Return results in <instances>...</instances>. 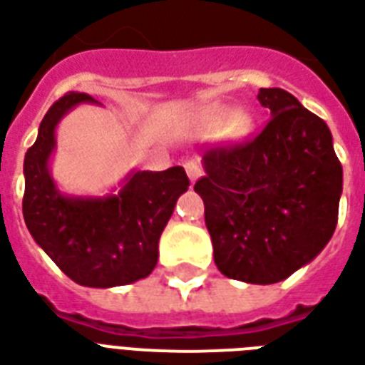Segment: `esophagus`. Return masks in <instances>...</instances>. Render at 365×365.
Masks as SVG:
<instances>
[{
    "label": "esophagus",
    "mask_w": 365,
    "mask_h": 365,
    "mask_svg": "<svg viewBox=\"0 0 365 365\" xmlns=\"http://www.w3.org/2000/svg\"><path fill=\"white\" fill-rule=\"evenodd\" d=\"M185 172H187V175H190L191 182H197V180L203 175V166H201L197 160H190V162H185Z\"/></svg>",
    "instance_id": "1"
}]
</instances>
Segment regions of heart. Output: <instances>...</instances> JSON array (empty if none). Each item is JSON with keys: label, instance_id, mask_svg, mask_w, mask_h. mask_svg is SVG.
<instances>
[{"label": "heart", "instance_id": "1", "mask_svg": "<svg viewBox=\"0 0 365 365\" xmlns=\"http://www.w3.org/2000/svg\"><path fill=\"white\" fill-rule=\"evenodd\" d=\"M220 115H222L224 120H236L237 112L236 110H220Z\"/></svg>", "mask_w": 365, "mask_h": 365}]
</instances>
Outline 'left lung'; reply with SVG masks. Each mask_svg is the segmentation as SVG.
I'll return each instance as SVG.
<instances>
[{"label": "left lung", "instance_id": "obj_1", "mask_svg": "<svg viewBox=\"0 0 365 365\" xmlns=\"http://www.w3.org/2000/svg\"><path fill=\"white\" fill-rule=\"evenodd\" d=\"M271 120L251 141L210 148L195 191L224 277L274 284L333 237L342 166L327 123L282 88H259Z\"/></svg>", "mask_w": 365, "mask_h": 365}]
</instances>
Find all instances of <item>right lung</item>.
Wrapping results in <instances>:
<instances>
[{
  "mask_svg": "<svg viewBox=\"0 0 365 365\" xmlns=\"http://www.w3.org/2000/svg\"><path fill=\"white\" fill-rule=\"evenodd\" d=\"M77 104H98L85 93L59 98L24 155L23 217L34 242L81 286L112 288L147 279L158 261V240L190 180L182 166L133 170L118 193L73 197L50 174L56 128Z\"/></svg>",
  "mask_w": 365,
  "mask_h": 365,
  "instance_id": "1",
  "label": "right lung"
}]
</instances>
